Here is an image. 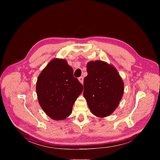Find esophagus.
I'll use <instances>...</instances> for the list:
<instances>
[{"mask_svg": "<svg viewBox=\"0 0 160 160\" xmlns=\"http://www.w3.org/2000/svg\"><path fill=\"white\" fill-rule=\"evenodd\" d=\"M78 80L80 81V82L81 83H83V77H80L78 78Z\"/></svg>", "mask_w": 160, "mask_h": 160, "instance_id": "1", "label": "esophagus"}]
</instances>
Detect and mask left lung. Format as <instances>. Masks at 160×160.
Masks as SVG:
<instances>
[{
	"instance_id": "8db88e82",
	"label": "left lung",
	"mask_w": 160,
	"mask_h": 160,
	"mask_svg": "<svg viewBox=\"0 0 160 160\" xmlns=\"http://www.w3.org/2000/svg\"><path fill=\"white\" fill-rule=\"evenodd\" d=\"M83 81V96L95 116L106 117L115 110L123 94V82L112 65L101 61H90Z\"/></svg>"
}]
</instances>
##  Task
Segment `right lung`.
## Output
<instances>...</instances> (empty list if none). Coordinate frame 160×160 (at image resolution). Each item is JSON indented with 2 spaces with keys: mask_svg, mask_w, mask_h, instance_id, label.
Instances as JSON below:
<instances>
[{
  "mask_svg": "<svg viewBox=\"0 0 160 160\" xmlns=\"http://www.w3.org/2000/svg\"><path fill=\"white\" fill-rule=\"evenodd\" d=\"M36 90L39 104L51 118L61 120L69 117L83 85L73 77L66 60H52L39 75Z\"/></svg>",
  "mask_w": 160,
  "mask_h": 160,
  "instance_id": "right-lung-1",
  "label": "right lung"
}]
</instances>
